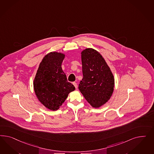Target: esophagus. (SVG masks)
<instances>
[{"label": "esophagus", "mask_w": 154, "mask_h": 154, "mask_svg": "<svg viewBox=\"0 0 154 154\" xmlns=\"http://www.w3.org/2000/svg\"><path fill=\"white\" fill-rule=\"evenodd\" d=\"M73 85L75 86V88L77 89V84H76V82H73Z\"/></svg>", "instance_id": "1"}]
</instances>
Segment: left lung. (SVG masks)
<instances>
[{
	"mask_svg": "<svg viewBox=\"0 0 154 154\" xmlns=\"http://www.w3.org/2000/svg\"><path fill=\"white\" fill-rule=\"evenodd\" d=\"M83 79L79 86L84 98L94 108H99L112 96L115 79L99 52L88 48L81 52Z\"/></svg>",
	"mask_w": 154,
	"mask_h": 154,
	"instance_id": "1",
	"label": "left lung"
}]
</instances>
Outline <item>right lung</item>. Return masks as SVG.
Segmentation results:
<instances>
[{
	"instance_id": "1",
	"label": "right lung",
	"mask_w": 154,
	"mask_h": 154,
	"mask_svg": "<svg viewBox=\"0 0 154 154\" xmlns=\"http://www.w3.org/2000/svg\"><path fill=\"white\" fill-rule=\"evenodd\" d=\"M64 57L65 55L61 52L47 54L39 65L34 79V90L38 99L52 111L57 110L68 94L75 90L62 70Z\"/></svg>"
}]
</instances>
